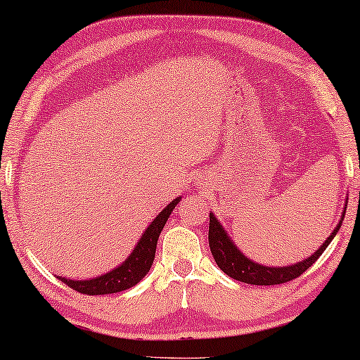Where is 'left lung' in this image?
Returning a JSON list of instances; mask_svg holds the SVG:
<instances>
[{
    "label": "left lung",
    "instance_id": "1",
    "mask_svg": "<svg viewBox=\"0 0 360 360\" xmlns=\"http://www.w3.org/2000/svg\"><path fill=\"white\" fill-rule=\"evenodd\" d=\"M346 206H347V201H346ZM346 206H344L338 226L334 228L333 233L329 234V238L324 240L316 250H314V254H311L307 259H303L302 262L283 265V267H269V265H262V264L254 262V260H250L248 255L240 252V249L233 243V239H231L228 231L223 228V224L219 223L213 211H211L210 233H208L211 254H213L218 267L223 270L226 275H229L231 278L239 280V282L250 283V285H278V283L290 282V280L297 278L303 272H307V270L316 262L319 255L326 250L328 245L331 244L334 236H336L338 231L341 229L344 214H346Z\"/></svg>",
    "mask_w": 360,
    "mask_h": 360
}]
</instances>
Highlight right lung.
<instances>
[{
  "label": "right lung",
  "instance_id": "1",
  "mask_svg": "<svg viewBox=\"0 0 360 360\" xmlns=\"http://www.w3.org/2000/svg\"><path fill=\"white\" fill-rule=\"evenodd\" d=\"M180 200L181 196L175 198L174 201H170V203L155 216V219L147 226L144 234L141 236L139 240H137L136 248L132 249L129 257H127L122 264L117 265V267L110 270L108 274H103L100 277L88 280H72L65 277L57 278H60L62 282L67 283L70 288L85 295H110L134 287V285L139 283L150 270L152 262H154L155 257L157 240H159V236L162 233V229H164L167 219H169V216L172 214V211L175 210V206L179 205Z\"/></svg>",
  "mask_w": 360,
  "mask_h": 360
}]
</instances>
